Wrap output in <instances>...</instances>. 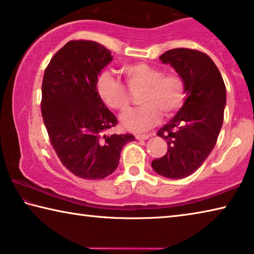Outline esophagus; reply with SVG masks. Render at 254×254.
I'll return each instance as SVG.
<instances>
[{
    "label": "esophagus",
    "mask_w": 254,
    "mask_h": 254,
    "mask_svg": "<svg viewBox=\"0 0 254 254\" xmlns=\"http://www.w3.org/2000/svg\"><path fill=\"white\" fill-rule=\"evenodd\" d=\"M136 140H148L149 135L148 134H135Z\"/></svg>",
    "instance_id": "obj_1"
}]
</instances>
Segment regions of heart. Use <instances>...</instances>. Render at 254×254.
<instances>
[{"label": "heart", "instance_id": "heart-1", "mask_svg": "<svg viewBox=\"0 0 254 254\" xmlns=\"http://www.w3.org/2000/svg\"><path fill=\"white\" fill-rule=\"evenodd\" d=\"M122 72L131 92L143 89L140 97L143 106L128 111L121 117L127 130L147 131L159 123L161 113L170 117L183 105L186 91L179 75L162 74L160 68L147 63L127 64L122 67ZM128 89L110 72L102 74L97 80V92L102 101L120 112L127 111L130 106Z\"/></svg>", "mask_w": 254, "mask_h": 254}]
</instances>
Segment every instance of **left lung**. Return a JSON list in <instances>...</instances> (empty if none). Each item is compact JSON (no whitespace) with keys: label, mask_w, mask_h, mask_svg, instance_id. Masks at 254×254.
<instances>
[{"label":"left lung","mask_w":254,"mask_h":254,"mask_svg":"<svg viewBox=\"0 0 254 254\" xmlns=\"http://www.w3.org/2000/svg\"><path fill=\"white\" fill-rule=\"evenodd\" d=\"M159 59L182 77L186 100L158 131L167 141L168 151L154 159L151 166L163 177L182 179L195 173L216 144L224 119L226 88L213 60L198 50L171 49Z\"/></svg>","instance_id":"8db88e82"}]
</instances>
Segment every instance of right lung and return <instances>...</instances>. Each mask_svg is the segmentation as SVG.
I'll list each match as a JSON object with an SVG mask.
<instances>
[{
    "label": "right lung",
    "mask_w": 254,
    "mask_h": 254,
    "mask_svg": "<svg viewBox=\"0 0 254 254\" xmlns=\"http://www.w3.org/2000/svg\"><path fill=\"white\" fill-rule=\"evenodd\" d=\"M111 51L95 41L71 40L57 51L42 80L41 113L60 161L79 178L95 180L113 174L130 133L106 134L115 115L98 95L101 70Z\"/></svg>",
    "instance_id": "obj_1"
}]
</instances>
